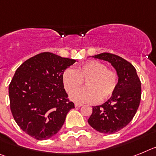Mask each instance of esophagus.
Segmentation results:
<instances>
[{
	"mask_svg": "<svg viewBox=\"0 0 156 156\" xmlns=\"http://www.w3.org/2000/svg\"><path fill=\"white\" fill-rule=\"evenodd\" d=\"M74 106H75V108H80V107L82 106V104H78V103H75Z\"/></svg>",
	"mask_w": 156,
	"mask_h": 156,
	"instance_id": "1",
	"label": "esophagus"
}]
</instances>
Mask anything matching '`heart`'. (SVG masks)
I'll return each mask as SVG.
<instances>
[{"mask_svg": "<svg viewBox=\"0 0 156 156\" xmlns=\"http://www.w3.org/2000/svg\"><path fill=\"white\" fill-rule=\"evenodd\" d=\"M62 78L67 93H71L87 81V87L75 90L70 94V98L78 103L94 104L100 99L106 100L113 95L118 86L117 73L97 60L86 62L77 70L68 67L63 71Z\"/></svg>", "mask_w": 156, "mask_h": 156, "instance_id": "heart-1", "label": "heart"}]
</instances>
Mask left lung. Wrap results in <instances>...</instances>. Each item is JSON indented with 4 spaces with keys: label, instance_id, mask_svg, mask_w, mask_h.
Listing matches in <instances>:
<instances>
[{
    "label": "left lung",
    "instance_id": "1",
    "mask_svg": "<svg viewBox=\"0 0 156 156\" xmlns=\"http://www.w3.org/2000/svg\"><path fill=\"white\" fill-rule=\"evenodd\" d=\"M93 57L112 63L119 77L112 97L104 104L93 107V113L88 119L94 129L112 134L126 126L134 117L141 98L140 81L135 67L119 55L104 52Z\"/></svg>",
    "mask_w": 156,
    "mask_h": 156
}]
</instances>
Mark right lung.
I'll return each mask as SVG.
<instances>
[{"mask_svg":"<svg viewBox=\"0 0 156 156\" xmlns=\"http://www.w3.org/2000/svg\"><path fill=\"white\" fill-rule=\"evenodd\" d=\"M75 61L45 52L28 59L16 70L9 87L11 112L21 129L36 140L56 134L69 111L74 108L62 76Z\"/></svg>","mask_w":156,"mask_h":156,"instance_id":"1","label":"right lung"}]
</instances>
